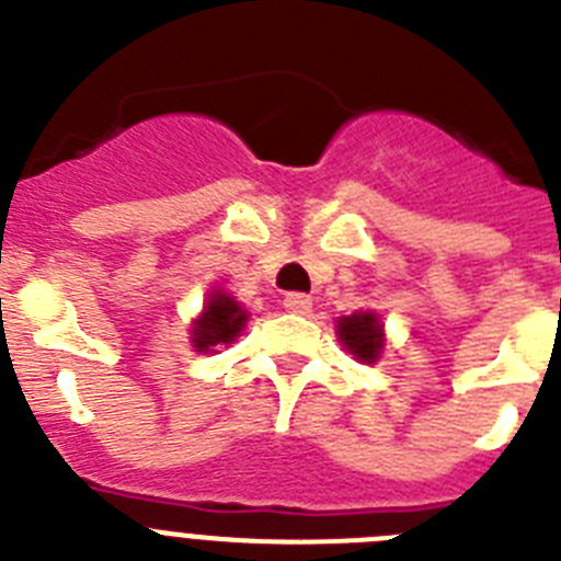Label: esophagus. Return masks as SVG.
<instances>
[{
	"mask_svg": "<svg viewBox=\"0 0 561 561\" xmlns=\"http://www.w3.org/2000/svg\"><path fill=\"white\" fill-rule=\"evenodd\" d=\"M282 305H285V310H290V313L305 316L310 313V308H313V299H310L308 294H287Z\"/></svg>",
	"mask_w": 561,
	"mask_h": 561,
	"instance_id": "esophagus-1",
	"label": "esophagus"
}]
</instances>
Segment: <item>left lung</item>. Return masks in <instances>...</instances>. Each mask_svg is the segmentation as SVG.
Listing matches in <instances>:
<instances>
[{"label":"left lung","instance_id":"8db88e82","mask_svg":"<svg viewBox=\"0 0 561 561\" xmlns=\"http://www.w3.org/2000/svg\"><path fill=\"white\" fill-rule=\"evenodd\" d=\"M335 335H339L341 347L362 364H375L387 347L383 324L373 310H358V313L335 319Z\"/></svg>","mask_w":561,"mask_h":561}]
</instances>
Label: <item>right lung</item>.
I'll list each match as a JSON object with an SVG mask.
<instances>
[{"mask_svg":"<svg viewBox=\"0 0 561 561\" xmlns=\"http://www.w3.org/2000/svg\"><path fill=\"white\" fill-rule=\"evenodd\" d=\"M248 324V310L226 290H211L203 313L192 321V347L197 353H217V347L233 344Z\"/></svg>","mask_w":561,"mask_h":561,"instance_id":"add662e5","label":"right lung"}]
</instances>
